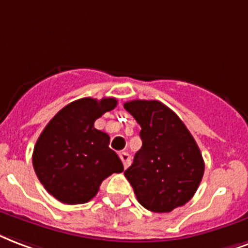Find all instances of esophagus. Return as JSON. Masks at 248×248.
<instances>
[{
  "mask_svg": "<svg viewBox=\"0 0 248 248\" xmlns=\"http://www.w3.org/2000/svg\"><path fill=\"white\" fill-rule=\"evenodd\" d=\"M120 159H122L123 165H124V169L131 165V155L128 154V153H120Z\"/></svg>",
  "mask_w": 248,
  "mask_h": 248,
  "instance_id": "obj_1",
  "label": "esophagus"
}]
</instances>
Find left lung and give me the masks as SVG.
I'll use <instances>...</instances> for the list:
<instances>
[{
    "label": "left lung",
    "instance_id": "1",
    "mask_svg": "<svg viewBox=\"0 0 248 248\" xmlns=\"http://www.w3.org/2000/svg\"><path fill=\"white\" fill-rule=\"evenodd\" d=\"M124 108L141 126L142 146L124 172L139 202L155 213L184 205L197 191L205 167L195 139L158 100H131Z\"/></svg>",
    "mask_w": 248,
    "mask_h": 248
}]
</instances>
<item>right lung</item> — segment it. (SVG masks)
Here are the masks:
<instances>
[{"label": "right lung", "instance_id": "obj_1", "mask_svg": "<svg viewBox=\"0 0 248 248\" xmlns=\"http://www.w3.org/2000/svg\"><path fill=\"white\" fill-rule=\"evenodd\" d=\"M116 104L115 98L74 100L56 113L39 136L33 170L59 202L70 205L90 202L106 178L124 170L108 148L109 136L94 126L96 119Z\"/></svg>", "mask_w": 248, "mask_h": 248}]
</instances>
